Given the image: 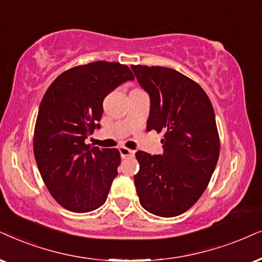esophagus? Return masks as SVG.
<instances>
[{"instance_id":"1","label":"esophagus","mask_w":262,"mask_h":262,"mask_svg":"<svg viewBox=\"0 0 262 262\" xmlns=\"http://www.w3.org/2000/svg\"><path fill=\"white\" fill-rule=\"evenodd\" d=\"M120 152H121L122 158H129V157H133L134 154H135V151L130 150V148H128V147H124V146L120 147Z\"/></svg>"}]
</instances>
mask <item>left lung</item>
<instances>
[{"mask_svg": "<svg viewBox=\"0 0 262 262\" xmlns=\"http://www.w3.org/2000/svg\"><path fill=\"white\" fill-rule=\"evenodd\" d=\"M150 94L148 130L163 133V155L138 151L134 177L144 209L178 216L200 200L217 163L220 138L213 105L197 82L163 66L132 65Z\"/></svg>", "mask_w": 262, "mask_h": 262, "instance_id": "obj_1", "label": "left lung"}]
</instances>
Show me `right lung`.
Listing matches in <instances>:
<instances>
[{
    "label": "right lung",
    "instance_id": "right-lung-1",
    "mask_svg": "<svg viewBox=\"0 0 262 262\" xmlns=\"http://www.w3.org/2000/svg\"><path fill=\"white\" fill-rule=\"evenodd\" d=\"M134 75L120 62L94 61L59 75L39 104L34 155L43 183L65 209L87 213L105 203L117 175V148L91 147L85 139L100 127L102 101Z\"/></svg>",
    "mask_w": 262,
    "mask_h": 262
}]
</instances>
